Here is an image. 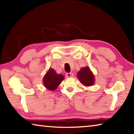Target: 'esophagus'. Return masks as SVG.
I'll return each instance as SVG.
<instances>
[{"instance_id":"obj_1","label":"esophagus","mask_w":134,"mask_h":134,"mask_svg":"<svg viewBox=\"0 0 134 134\" xmlns=\"http://www.w3.org/2000/svg\"><path fill=\"white\" fill-rule=\"evenodd\" d=\"M74 76V74L72 73V72H67L65 74V77H66L67 78H71L72 77Z\"/></svg>"}]
</instances>
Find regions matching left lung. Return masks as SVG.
Masks as SVG:
<instances>
[{
  "mask_svg": "<svg viewBox=\"0 0 134 134\" xmlns=\"http://www.w3.org/2000/svg\"><path fill=\"white\" fill-rule=\"evenodd\" d=\"M77 77L83 85L86 86L93 85L94 82V77L88 67H83L77 73Z\"/></svg>",
  "mask_w": 134,
  "mask_h": 134,
  "instance_id": "left-lung-1",
  "label": "left lung"
}]
</instances>
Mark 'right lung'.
<instances>
[{"instance_id":"right-lung-1","label":"right lung","mask_w":134,"mask_h":134,"mask_svg":"<svg viewBox=\"0 0 134 134\" xmlns=\"http://www.w3.org/2000/svg\"><path fill=\"white\" fill-rule=\"evenodd\" d=\"M64 78L62 74H57L55 70L50 69L44 76L43 82L47 89L55 90Z\"/></svg>"}]
</instances>
